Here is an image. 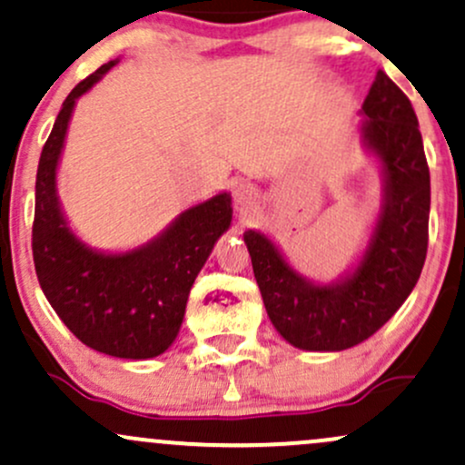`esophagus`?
I'll list each match as a JSON object with an SVG mask.
<instances>
[{
  "mask_svg": "<svg viewBox=\"0 0 465 465\" xmlns=\"http://www.w3.org/2000/svg\"><path fill=\"white\" fill-rule=\"evenodd\" d=\"M233 201H236V205L240 210H244V207L253 205L255 201V188L251 183H238L236 188H233Z\"/></svg>",
  "mask_w": 465,
  "mask_h": 465,
  "instance_id": "34e87169",
  "label": "esophagus"
}]
</instances>
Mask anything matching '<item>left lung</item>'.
<instances>
[{"instance_id": "1", "label": "left lung", "mask_w": 465, "mask_h": 465, "mask_svg": "<svg viewBox=\"0 0 465 465\" xmlns=\"http://www.w3.org/2000/svg\"><path fill=\"white\" fill-rule=\"evenodd\" d=\"M361 115L362 146L381 163L382 203L359 264L317 284L297 273L266 233L244 232L266 314L300 350L341 351L370 339L411 295L426 260L430 174L413 106L378 72Z\"/></svg>"}]
</instances>
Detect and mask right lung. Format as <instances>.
<instances>
[{"label":"right lung","mask_w":465,"mask_h":465,"mask_svg":"<svg viewBox=\"0 0 465 465\" xmlns=\"http://www.w3.org/2000/svg\"><path fill=\"white\" fill-rule=\"evenodd\" d=\"M114 65L117 58L72 89L41 151L32 255L44 295L78 341L115 359L143 361L177 339L190 288L232 225L233 210L229 192H221L181 212L146 244L120 253L92 249L69 229L56 190L69 120L80 95Z\"/></svg>","instance_id":"1"}]
</instances>
